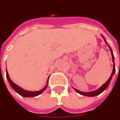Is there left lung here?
<instances>
[{
    "label": "left lung",
    "mask_w": 120,
    "mask_h": 120,
    "mask_svg": "<svg viewBox=\"0 0 120 120\" xmlns=\"http://www.w3.org/2000/svg\"><path fill=\"white\" fill-rule=\"evenodd\" d=\"M103 38H104L105 43H107L105 38L104 37H103ZM107 44H108V43H107ZM108 46H109V48H110V52H111L112 57V61H113V63H114V55H113L112 50V49H111V48L110 47L109 45H108ZM115 63H114V64H113V70H112V74H111L110 78L108 79V80L102 86H101V87H100L98 90H96V91H91V92H82V91H80L77 90V89H75V90H76V91H77V93H79V94H82V95H83V96H98V95H99L100 94H101L103 91H105V90L107 89V87L108 86V85H109V84H110V81H111V79H112V77L113 75L115 74Z\"/></svg>",
    "instance_id": "8db88e82"
}]
</instances>
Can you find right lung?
Returning <instances> with one entry per match:
<instances>
[{
	"instance_id": "add662e5",
	"label": "right lung",
	"mask_w": 120,
	"mask_h": 120,
	"mask_svg": "<svg viewBox=\"0 0 120 120\" xmlns=\"http://www.w3.org/2000/svg\"><path fill=\"white\" fill-rule=\"evenodd\" d=\"M6 77L10 83V84L11 85V86L12 87V89L17 93L19 94L20 96H23V97H34V96H38L39 94H41L43 91H45L48 86V85L46 86H45L43 89L40 90V91H26V90H24L23 89H22L21 87L18 86L17 84H15L10 79V77L8 75V72H6Z\"/></svg>"
}]
</instances>
